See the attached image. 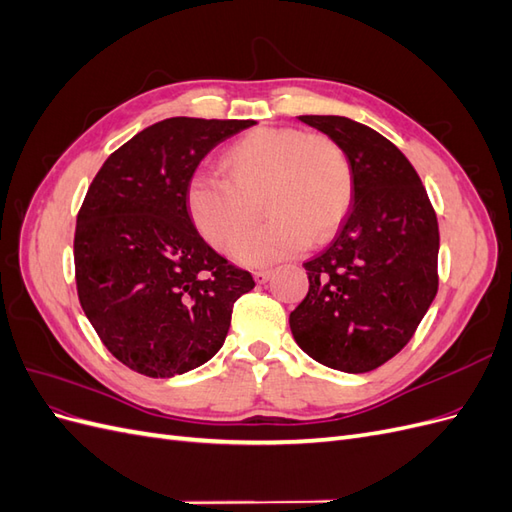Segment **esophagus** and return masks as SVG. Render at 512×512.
Masks as SVG:
<instances>
[{"label":"esophagus","mask_w":512,"mask_h":512,"mask_svg":"<svg viewBox=\"0 0 512 512\" xmlns=\"http://www.w3.org/2000/svg\"><path fill=\"white\" fill-rule=\"evenodd\" d=\"M271 277H273V271H256V273H254V280H256L258 284L269 282Z\"/></svg>","instance_id":"esophagus-1"}]
</instances>
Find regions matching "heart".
Segmentation results:
<instances>
[{
	"mask_svg": "<svg viewBox=\"0 0 512 512\" xmlns=\"http://www.w3.org/2000/svg\"><path fill=\"white\" fill-rule=\"evenodd\" d=\"M226 177L198 170L185 188V207L215 250H228L257 217L270 220L242 238L232 256L265 267L301 252L312 239H331L352 205L354 177L346 151L333 138L294 128H260L224 153Z\"/></svg>",
	"mask_w": 512,
	"mask_h": 512,
	"instance_id": "b5f03b06",
	"label": "heart"
}]
</instances>
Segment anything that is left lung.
Segmentation results:
<instances>
[{"mask_svg":"<svg viewBox=\"0 0 512 512\" xmlns=\"http://www.w3.org/2000/svg\"><path fill=\"white\" fill-rule=\"evenodd\" d=\"M299 121L346 151L354 194L331 245L303 265L309 290L290 331L314 361L365 374L410 342L436 299V211L408 158L376 130L339 115Z\"/></svg>","mask_w":512,"mask_h":512,"instance_id":"obj_1","label":"left lung"}]
</instances>
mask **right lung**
I'll return each instance as SVG.
<instances>
[{
    "label": "right lung",
    "instance_id": "right-lung-1",
    "mask_svg": "<svg viewBox=\"0 0 512 512\" xmlns=\"http://www.w3.org/2000/svg\"><path fill=\"white\" fill-rule=\"evenodd\" d=\"M252 119L170 117L121 145L91 181L76 218L79 301L117 361L149 378L207 363L232 305L254 288L198 235L185 188L207 153Z\"/></svg>",
    "mask_w": 512,
    "mask_h": 512
}]
</instances>
